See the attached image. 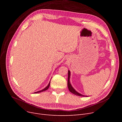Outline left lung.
Masks as SVG:
<instances>
[{"instance_id":"left-lung-1","label":"left lung","mask_w":122,"mask_h":122,"mask_svg":"<svg viewBox=\"0 0 122 122\" xmlns=\"http://www.w3.org/2000/svg\"><path fill=\"white\" fill-rule=\"evenodd\" d=\"M70 76H71V72H70V70H68V87L69 88V91L71 92V93L74 94L76 95H78V96H80V97H88V96H86V95H82L80 93H79L78 92H76L75 89L74 88V87L72 86V85L71 84V82H70Z\"/></svg>"}]
</instances>
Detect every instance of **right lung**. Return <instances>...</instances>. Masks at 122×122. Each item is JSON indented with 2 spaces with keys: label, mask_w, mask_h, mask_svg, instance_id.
Here are the masks:
<instances>
[{
  "label": "right lung",
  "mask_w": 122,
  "mask_h": 122,
  "mask_svg": "<svg viewBox=\"0 0 122 122\" xmlns=\"http://www.w3.org/2000/svg\"><path fill=\"white\" fill-rule=\"evenodd\" d=\"M51 81V80H50ZM50 81H49V84H48V85H47V86H46V87H45L44 88H43V89H42V90H41V91H38V92H34V93H40V92H44V91H46L47 89L49 88V86H50Z\"/></svg>",
  "instance_id": "1"
}]
</instances>
